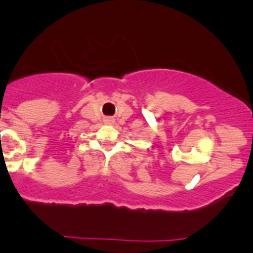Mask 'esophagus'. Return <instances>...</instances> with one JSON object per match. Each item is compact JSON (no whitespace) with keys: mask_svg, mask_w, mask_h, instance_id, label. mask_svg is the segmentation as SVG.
Returning <instances> with one entry per match:
<instances>
[{"mask_svg":"<svg viewBox=\"0 0 253 253\" xmlns=\"http://www.w3.org/2000/svg\"><path fill=\"white\" fill-rule=\"evenodd\" d=\"M104 123H106L107 125H113V124H114V120H113V119L108 118V119H106V120H104Z\"/></svg>","mask_w":253,"mask_h":253,"instance_id":"1","label":"esophagus"}]
</instances>
